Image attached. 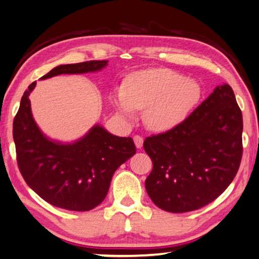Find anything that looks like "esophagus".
<instances>
[{
  "instance_id": "1",
  "label": "esophagus",
  "mask_w": 259,
  "mask_h": 259,
  "mask_svg": "<svg viewBox=\"0 0 259 259\" xmlns=\"http://www.w3.org/2000/svg\"><path fill=\"white\" fill-rule=\"evenodd\" d=\"M133 139H134V143H135V146H137V148L141 149L143 146V138L140 137V135H135Z\"/></svg>"
}]
</instances>
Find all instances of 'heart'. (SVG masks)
<instances>
[{"mask_svg": "<svg viewBox=\"0 0 259 259\" xmlns=\"http://www.w3.org/2000/svg\"><path fill=\"white\" fill-rule=\"evenodd\" d=\"M200 83L168 69H150L131 74L126 87L111 94L113 107L122 117L132 119L135 110H145L150 130H171L188 116L201 99Z\"/></svg>", "mask_w": 259, "mask_h": 259, "instance_id": "heart-1", "label": "heart"}]
</instances>
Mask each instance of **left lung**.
Masks as SVG:
<instances>
[{
  "mask_svg": "<svg viewBox=\"0 0 259 259\" xmlns=\"http://www.w3.org/2000/svg\"><path fill=\"white\" fill-rule=\"evenodd\" d=\"M242 130L234 92L224 83L179 125L148 137L143 148L154 165L146 180L151 201L173 213L214 201L240 167Z\"/></svg>",
  "mask_w": 259,
  "mask_h": 259,
  "instance_id": "1",
  "label": "left lung"
}]
</instances>
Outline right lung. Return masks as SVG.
<instances>
[{"instance_id": "1", "label": "right lung", "mask_w": 259, "mask_h": 259, "mask_svg": "<svg viewBox=\"0 0 259 259\" xmlns=\"http://www.w3.org/2000/svg\"><path fill=\"white\" fill-rule=\"evenodd\" d=\"M108 61L58 65L41 80L59 74L100 71ZM29 84L14 120L17 163L26 184L46 202L71 211H90L107 196L116 169L137 152L132 138H120L95 125L71 143L55 141L41 132L34 120Z\"/></svg>"}]
</instances>
